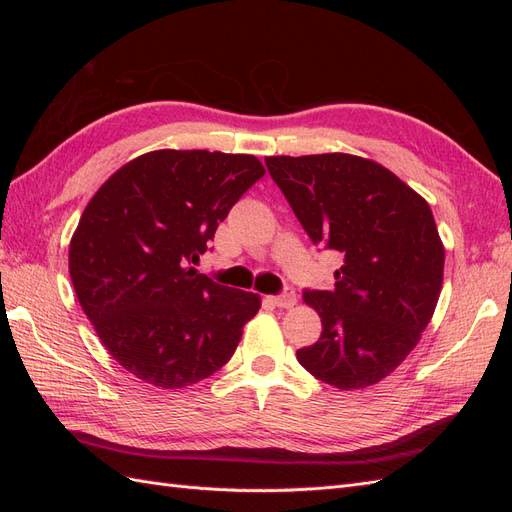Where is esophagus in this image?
Returning <instances> with one entry per match:
<instances>
[{
    "instance_id": "1",
    "label": "esophagus",
    "mask_w": 512,
    "mask_h": 512,
    "mask_svg": "<svg viewBox=\"0 0 512 512\" xmlns=\"http://www.w3.org/2000/svg\"><path fill=\"white\" fill-rule=\"evenodd\" d=\"M273 305L277 307H284V309H290L297 305V294H294L292 288H286L284 292L277 294V297H273Z\"/></svg>"
}]
</instances>
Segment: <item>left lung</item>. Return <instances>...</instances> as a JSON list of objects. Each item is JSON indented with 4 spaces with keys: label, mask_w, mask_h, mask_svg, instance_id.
Masks as SVG:
<instances>
[{
    "label": "left lung",
    "mask_w": 512,
    "mask_h": 512,
    "mask_svg": "<svg viewBox=\"0 0 512 512\" xmlns=\"http://www.w3.org/2000/svg\"><path fill=\"white\" fill-rule=\"evenodd\" d=\"M307 237L344 256L333 290H305L322 318L299 363L335 389H365L404 363L442 290L444 247L425 198L384 166L348 156L267 158Z\"/></svg>",
    "instance_id": "1"
}]
</instances>
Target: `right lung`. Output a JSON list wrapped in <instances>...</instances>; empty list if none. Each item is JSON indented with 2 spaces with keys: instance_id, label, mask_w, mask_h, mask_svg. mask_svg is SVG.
<instances>
[{
  "instance_id": "add662e5",
  "label": "right lung",
  "mask_w": 512,
  "mask_h": 512,
  "mask_svg": "<svg viewBox=\"0 0 512 512\" xmlns=\"http://www.w3.org/2000/svg\"><path fill=\"white\" fill-rule=\"evenodd\" d=\"M265 175L254 156L162 149L89 200L70 277L104 348L130 374L183 389L230 361L260 299L196 273L218 224Z\"/></svg>"
}]
</instances>
